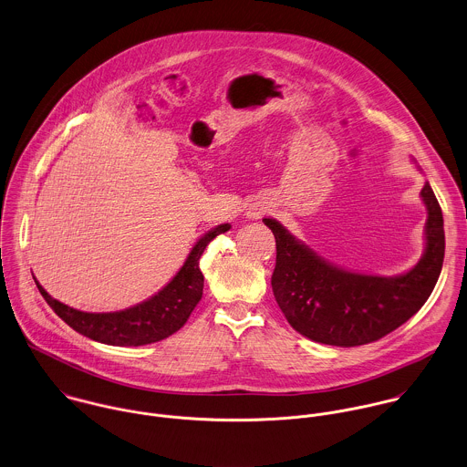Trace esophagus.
<instances>
[{"mask_svg": "<svg viewBox=\"0 0 467 467\" xmlns=\"http://www.w3.org/2000/svg\"><path fill=\"white\" fill-rule=\"evenodd\" d=\"M247 214H249V218H260V214H262V209H253V211H249Z\"/></svg>", "mask_w": 467, "mask_h": 467, "instance_id": "1", "label": "esophagus"}]
</instances>
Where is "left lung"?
I'll return each instance as SVG.
<instances>
[{
	"label": "left lung",
	"mask_w": 467,
	"mask_h": 467,
	"mask_svg": "<svg viewBox=\"0 0 467 467\" xmlns=\"http://www.w3.org/2000/svg\"><path fill=\"white\" fill-rule=\"evenodd\" d=\"M428 209L426 249L400 276H368L339 269L297 242L280 222L264 218L276 238L273 292L301 336L332 347L373 343L399 328L426 303L444 262L442 209L431 186L420 191Z\"/></svg>",
	"instance_id": "8db88e82"
}]
</instances>
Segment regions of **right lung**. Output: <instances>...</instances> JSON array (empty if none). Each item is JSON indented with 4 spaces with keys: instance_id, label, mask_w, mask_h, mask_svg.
I'll use <instances>...</instances> for the list:
<instances>
[{
    "instance_id": "obj_1",
    "label": "right lung",
    "mask_w": 467,
    "mask_h": 467,
    "mask_svg": "<svg viewBox=\"0 0 467 467\" xmlns=\"http://www.w3.org/2000/svg\"><path fill=\"white\" fill-rule=\"evenodd\" d=\"M229 229V223H222L205 233L194 244L186 264L173 280L153 297L126 310L106 314L81 312L54 299L37 281L36 285L45 301L68 327L94 341L113 347H140L157 343L186 325L203 292V275L198 265L200 256L213 238Z\"/></svg>"
}]
</instances>
